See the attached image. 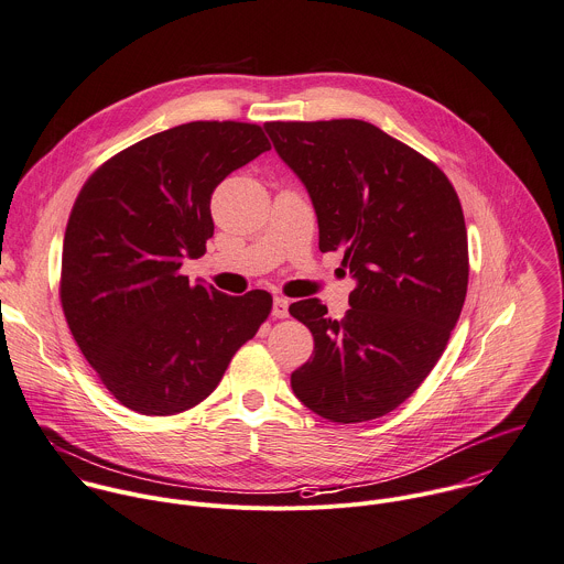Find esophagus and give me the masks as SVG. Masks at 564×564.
Listing matches in <instances>:
<instances>
[{"instance_id": "obj_1", "label": "esophagus", "mask_w": 564, "mask_h": 564, "mask_svg": "<svg viewBox=\"0 0 564 564\" xmlns=\"http://www.w3.org/2000/svg\"><path fill=\"white\" fill-rule=\"evenodd\" d=\"M288 307H290V301L283 299V296H276L274 303H272V316H274V318H285V316L290 314Z\"/></svg>"}]
</instances>
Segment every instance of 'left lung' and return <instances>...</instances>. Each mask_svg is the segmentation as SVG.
Listing matches in <instances>:
<instances>
[{"label":"left lung","mask_w":564,"mask_h":564,"mask_svg":"<svg viewBox=\"0 0 564 564\" xmlns=\"http://www.w3.org/2000/svg\"><path fill=\"white\" fill-rule=\"evenodd\" d=\"M263 128L312 199L321 252L343 250L356 281L340 321L318 299L290 305L314 336L312 360L292 371V390L334 423L386 416L427 379L465 303L469 259L458 195L438 165L367 121Z\"/></svg>","instance_id":"left-lung-1"}]
</instances>
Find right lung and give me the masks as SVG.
I'll list each match as a JSON object with an SVG mask.
<instances>
[{
    "label": "right lung",
    "mask_w": 564,
    "mask_h": 564,
    "mask_svg": "<svg viewBox=\"0 0 564 564\" xmlns=\"http://www.w3.org/2000/svg\"><path fill=\"white\" fill-rule=\"evenodd\" d=\"M265 150L254 123L193 121L126 148L82 187L64 237L62 305L82 354L128 410L170 416L199 405L268 318V292L230 296L181 274L215 235V187Z\"/></svg>",
    "instance_id": "obj_1"
}]
</instances>
